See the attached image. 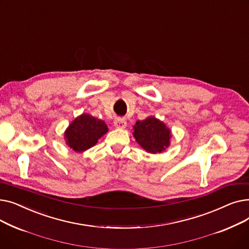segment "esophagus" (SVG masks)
<instances>
[{
	"mask_svg": "<svg viewBox=\"0 0 249 249\" xmlns=\"http://www.w3.org/2000/svg\"><path fill=\"white\" fill-rule=\"evenodd\" d=\"M127 125V122L123 118H116V120L114 121V126L116 128H119V129H123L125 128Z\"/></svg>",
	"mask_w": 249,
	"mask_h": 249,
	"instance_id": "34e87169",
	"label": "esophagus"
}]
</instances>
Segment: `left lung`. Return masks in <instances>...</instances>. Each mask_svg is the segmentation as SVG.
<instances>
[{"mask_svg":"<svg viewBox=\"0 0 249 249\" xmlns=\"http://www.w3.org/2000/svg\"><path fill=\"white\" fill-rule=\"evenodd\" d=\"M133 129L135 140L149 153H160L169 146L171 130L155 117H147L145 120L137 121Z\"/></svg>","mask_w":249,"mask_h":249,"instance_id":"8db88e82","label":"left lung"}]
</instances>
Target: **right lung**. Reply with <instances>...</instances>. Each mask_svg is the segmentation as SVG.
<instances>
[{
	"label": "right lung",
	"instance_id": "add662e5",
	"mask_svg": "<svg viewBox=\"0 0 249 249\" xmlns=\"http://www.w3.org/2000/svg\"><path fill=\"white\" fill-rule=\"evenodd\" d=\"M107 132V124L103 120L89 114H82L65 130L64 139L72 150L83 152L96 145L98 140Z\"/></svg>",
	"mask_w": 249,
	"mask_h": 249
}]
</instances>
